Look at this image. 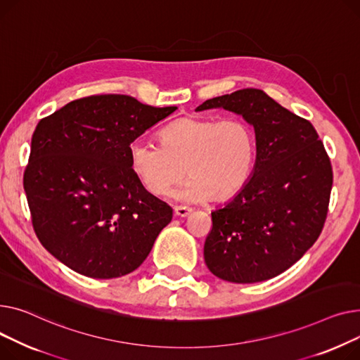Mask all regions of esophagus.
I'll list each match as a JSON object with an SVG mask.
<instances>
[{
	"mask_svg": "<svg viewBox=\"0 0 360 360\" xmlns=\"http://www.w3.org/2000/svg\"><path fill=\"white\" fill-rule=\"evenodd\" d=\"M192 212V209L186 207V206H174V215L179 218H186L187 215H190Z\"/></svg>",
	"mask_w": 360,
	"mask_h": 360,
	"instance_id": "34e87169",
	"label": "esophagus"
}]
</instances>
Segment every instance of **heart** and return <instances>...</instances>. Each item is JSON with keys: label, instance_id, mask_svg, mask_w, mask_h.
I'll list each match as a JSON object with an SVG mask.
<instances>
[{"label": "heart", "instance_id": "b5f03b06", "mask_svg": "<svg viewBox=\"0 0 360 360\" xmlns=\"http://www.w3.org/2000/svg\"><path fill=\"white\" fill-rule=\"evenodd\" d=\"M160 146L136 139L129 165L148 193L165 196L187 174L177 193L187 202L226 199L247 183L256 157V135L240 117H180L158 132Z\"/></svg>", "mask_w": 360, "mask_h": 360}]
</instances>
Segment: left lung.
<instances>
[{"instance_id":"obj_1","label":"left lung","mask_w":360,"mask_h":360,"mask_svg":"<svg viewBox=\"0 0 360 360\" xmlns=\"http://www.w3.org/2000/svg\"><path fill=\"white\" fill-rule=\"evenodd\" d=\"M255 126L257 157L240 192L212 212L205 241L207 269L219 279L255 283L297 263L320 237L330 203L333 168L309 120L257 89L202 103Z\"/></svg>"}]
</instances>
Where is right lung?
Here are the masks:
<instances>
[{
	"mask_svg": "<svg viewBox=\"0 0 360 360\" xmlns=\"http://www.w3.org/2000/svg\"><path fill=\"white\" fill-rule=\"evenodd\" d=\"M176 109L101 94L37 123L23 186L33 229L53 257L94 279L142 264L173 209L139 184L128 148Z\"/></svg>",
	"mask_w": 360,
	"mask_h": 360,
	"instance_id": "right-lung-1",
	"label": "right lung"
}]
</instances>
